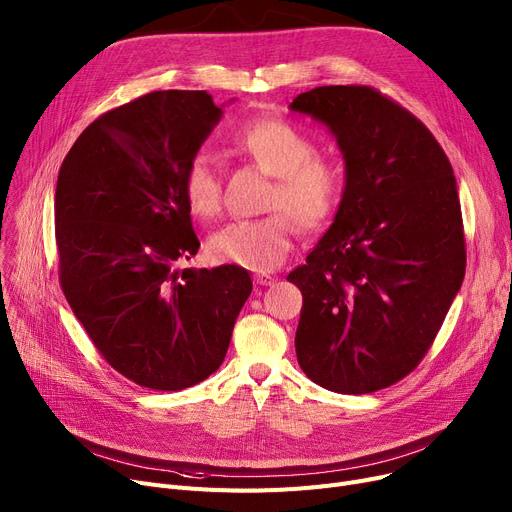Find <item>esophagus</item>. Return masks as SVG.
Here are the masks:
<instances>
[{"label": "esophagus", "instance_id": "esophagus-1", "mask_svg": "<svg viewBox=\"0 0 512 512\" xmlns=\"http://www.w3.org/2000/svg\"><path fill=\"white\" fill-rule=\"evenodd\" d=\"M253 280L259 286H272L276 282V276H272V274H257Z\"/></svg>", "mask_w": 512, "mask_h": 512}]
</instances>
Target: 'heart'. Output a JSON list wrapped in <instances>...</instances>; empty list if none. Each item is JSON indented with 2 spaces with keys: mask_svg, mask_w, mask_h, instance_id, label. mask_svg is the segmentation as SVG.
Returning <instances> with one entry per match:
<instances>
[{
  "mask_svg": "<svg viewBox=\"0 0 512 512\" xmlns=\"http://www.w3.org/2000/svg\"><path fill=\"white\" fill-rule=\"evenodd\" d=\"M240 155L274 178L265 209L280 208L255 220H234L209 236V255L251 272L278 267L292 249L297 228L321 230L332 222L344 197V172L334 159L317 155L305 132L278 118H257L234 134ZM182 193L199 218H213L222 207V178L205 153H195L182 170Z\"/></svg>",
  "mask_w": 512,
  "mask_h": 512,
  "instance_id": "obj_1",
  "label": "heart"
}]
</instances>
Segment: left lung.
I'll return each mask as SVG.
<instances>
[{
    "label": "left lung",
    "mask_w": 512,
    "mask_h": 512,
    "mask_svg": "<svg viewBox=\"0 0 512 512\" xmlns=\"http://www.w3.org/2000/svg\"><path fill=\"white\" fill-rule=\"evenodd\" d=\"M290 110L324 122L346 166L334 224L286 276L303 292L297 359L321 388L369 394L421 363L463 284L456 180L434 134L378 89L315 87Z\"/></svg>",
    "instance_id": "8db88e82"
}]
</instances>
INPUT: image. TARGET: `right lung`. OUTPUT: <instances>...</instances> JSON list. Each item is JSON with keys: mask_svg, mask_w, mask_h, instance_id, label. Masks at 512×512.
Returning <instances> with one entry per match:
<instances>
[{"mask_svg": "<svg viewBox=\"0 0 512 512\" xmlns=\"http://www.w3.org/2000/svg\"><path fill=\"white\" fill-rule=\"evenodd\" d=\"M220 118L205 91L147 93L91 122L58 174L66 301L99 355L143 388L209 378L253 290L245 267H178L199 251L182 170Z\"/></svg>", "mask_w": 512, "mask_h": 512, "instance_id": "add662e5", "label": "right lung"}]
</instances>
